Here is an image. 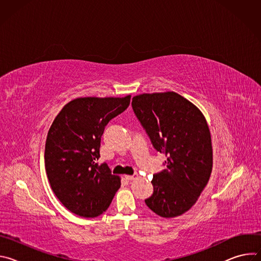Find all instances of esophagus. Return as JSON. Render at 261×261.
<instances>
[{
    "instance_id": "1",
    "label": "esophagus",
    "mask_w": 261,
    "mask_h": 261,
    "mask_svg": "<svg viewBox=\"0 0 261 261\" xmlns=\"http://www.w3.org/2000/svg\"><path fill=\"white\" fill-rule=\"evenodd\" d=\"M125 178L128 180H132L134 179V175H125Z\"/></svg>"
}]
</instances>
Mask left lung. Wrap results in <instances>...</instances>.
Here are the masks:
<instances>
[{"mask_svg": "<svg viewBox=\"0 0 261 261\" xmlns=\"http://www.w3.org/2000/svg\"><path fill=\"white\" fill-rule=\"evenodd\" d=\"M132 108L153 146L167 156V168L153 175L154 192L145 204L163 218L180 216L196 202L212 172V139L205 118L174 92L135 96Z\"/></svg>", "mask_w": 261, "mask_h": 261, "instance_id": "obj_1", "label": "left lung"}]
</instances>
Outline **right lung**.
Wrapping results in <instances>:
<instances>
[{
  "mask_svg": "<svg viewBox=\"0 0 261 261\" xmlns=\"http://www.w3.org/2000/svg\"><path fill=\"white\" fill-rule=\"evenodd\" d=\"M124 98H77L67 103L53 122L44 162L50 187L71 213L94 218L105 212L121 187L108 165L97 163L105 126L127 109Z\"/></svg>",
  "mask_w": 261,
  "mask_h": 261,
  "instance_id": "1",
  "label": "right lung"
}]
</instances>
